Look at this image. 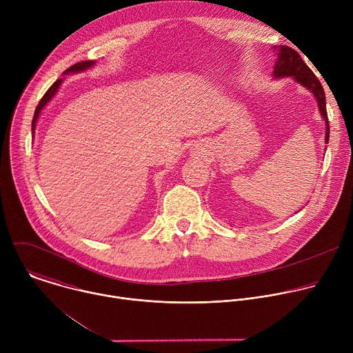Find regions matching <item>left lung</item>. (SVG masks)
<instances>
[{
    "label": "left lung",
    "mask_w": 353,
    "mask_h": 353,
    "mask_svg": "<svg viewBox=\"0 0 353 353\" xmlns=\"http://www.w3.org/2000/svg\"><path fill=\"white\" fill-rule=\"evenodd\" d=\"M272 48L276 56L274 71H272L274 79L290 77L293 81H296L297 83H300L301 86L313 93L314 99L317 100L319 112L325 123V143H327L330 139V125H328L327 108H325V93L320 81L313 74V71L306 65V63L300 59L299 53L294 52L293 48L288 46H274Z\"/></svg>",
    "instance_id": "1"
}]
</instances>
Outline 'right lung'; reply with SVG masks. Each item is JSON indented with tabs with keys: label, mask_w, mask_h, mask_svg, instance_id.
<instances>
[{
	"label": "right lung",
	"mask_w": 353,
	"mask_h": 353,
	"mask_svg": "<svg viewBox=\"0 0 353 353\" xmlns=\"http://www.w3.org/2000/svg\"><path fill=\"white\" fill-rule=\"evenodd\" d=\"M96 64V61H93V60H89V61H82V63H77V64H74L72 67H70L68 70H65L63 74L64 75H70V74H78V72H83V71H86V70H89V68H92L93 65ZM63 81H64V78H60V79H57L52 86H50V89L44 93V96L41 97V100L39 102V105H37V108H36V110H34V116H33V120H32V131H33V135H34V128H36V123H37V120H39V116H40V113H41V110L47 106V103L50 102V100H52L54 96H56V93L59 92V89H60V86H61V83H63Z\"/></svg>",
	"instance_id": "right-lung-1"
}]
</instances>
